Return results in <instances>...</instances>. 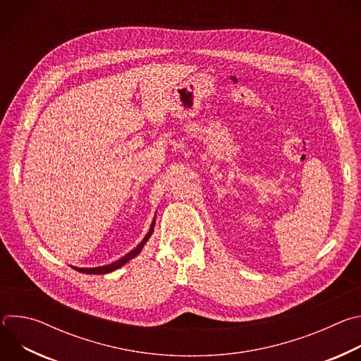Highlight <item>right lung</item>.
Returning a JSON list of instances; mask_svg holds the SVG:
<instances>
[{
    "label": "right lung",
    "instance_id": "1",
    "mask_svg": "<svg viewBox=\"0 0 361 361\" xmlns=\"http://www.w3.org/2000/svg\"><path fill=\"white\" fill-rule=\"evenodd\" d=\"M154 226H156V217L152 219V223H151V226H149V230H148V233L144 235V238L140 241V244H138L137 247H134L130 252H127L126 255H123L121 259H118V260H116V262H113V263H110V264H106V266H98V267H74V266H73V269L77 270V271H80V273H84V274H109V273H113L114 270L123 267L126 263H128L130 260H133L134 257H137V255L141 252V250L144 248L145 243L149 240L151 234L154 233Z\"/></svg>",
    "mask_w": 361,
    "mask_h": 361
}]
</instances>
